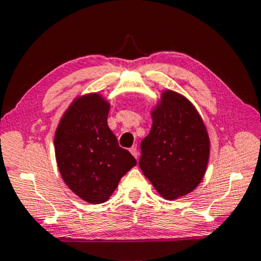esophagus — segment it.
I'll list each match as a JSON object with an SVG mask.
<instances>
[{
	"label": "esophagus",
	"mask_w": 261,
	"mask_h": 261,
	"mask_svg": "<svg viewBox=\"0 0 261 261\" xmlns=\"http://www.w3.org/2000/svg\"><path fill=\"white\" fill-rule=\"evenodd\" d=\"M128 151H130L131 154L134 155L135 159H138V150H137V147H135V145H134V147H131L130 149H128Z\"/></svg>",
	"instance_id": "esophagus-1"
}]
</instances>
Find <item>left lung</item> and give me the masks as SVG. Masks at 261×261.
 I'll list each match as a JSON object with an SVG mask.
<instances>
[{
  "instance_id": "obj_1",
  "label": "left lung",
  "mask_w": 261,
  "mask_h": 261,
  "mask_svg": "<svg viewBox=\"0 0 261 261\" xmlns=\"http://www.w3.org/2000/svg\"><path fill=\"white\" fill-rule=\"evenodd\" d=\"M150 114L140 167L160 196L175 200L192 192L205 175L209 134L193 103L174 90H163Z\"/></svg>"
}]
</instances>
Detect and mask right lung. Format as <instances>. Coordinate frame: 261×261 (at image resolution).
I'll use <instances>...</instances> for the list:
<instances>
[{"mask_svg": "<svg viewBox=\"0 0 261 261\" xmlns=\"http://www.w3.org/2000/svg\"><path fill=\"white\" fill-rule=\"evenodd\" d=\"M111 105L99 93L79 95L65 110L55 133L58 171L82 200H109L136 160L120 148L107 125Z\"/></svg>", "mask_w": 261, "mask_h": 261, "instance_id": "right-lung-1", "label": "right lung"}]
</instances>
